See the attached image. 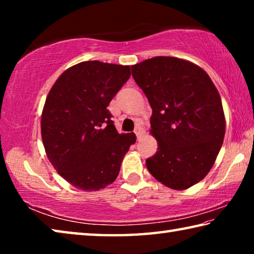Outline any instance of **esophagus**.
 I'll list each match as a JSON object with an SVG mask.
<instances>
[{
  "label": "esophagus",
  "instance_id": "1",
  "mask_svg": "<svg viewBox=\"0 0 254 254\" xmlns=\"http://www.w3.org/2000/svg\"><path fill=\"white\" fill-rule=\"evenodd\" d=\"M134 132H135L137 139H140V137L144 134V130H143L142 127H137L135 128Z\"/></svg>",
  "mask_w": 254,
  "mask_h": 254
}]
</instances>
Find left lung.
I'll return each mask as SVG.
<instances>
[{"label":"left lung","instance_id":"left-lung-1","mask_svg":"<svg viewBox=\"0 0 254 254\" xmlns=\"http://www.w3.org/2000/svg\"><path fill=\"white\" fill-rule=\"evenodd\" d=\"M131 69L152 109L150 133L158 141L148 170L169 188L191 187L209 173L223 144L220 94L207 72L188 60L159 56Z\"/></svg>","mask_w":254,"mask_h":254}]
</instances>
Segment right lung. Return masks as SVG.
Returning <instances> with one entry per match:
<instances>
[{
    "label": "right lung",
    "mask_w": 254,
    "mask_h": 254,
    "mask_svg": "<svg viewBox=\"0 0 254 254\" xmlns=\"http://www.w3.org/2000/svg\"><path fill=\"white\" fill-rule=\"evenodd\" d=\"M130 66L83 62L68 68L51 87L41 115V136L51 165L85 191L117 179L134 133H120L107 110L130 78Z\"/></svg>",
    "instance_id": "add662e5"
}]
</instances>
